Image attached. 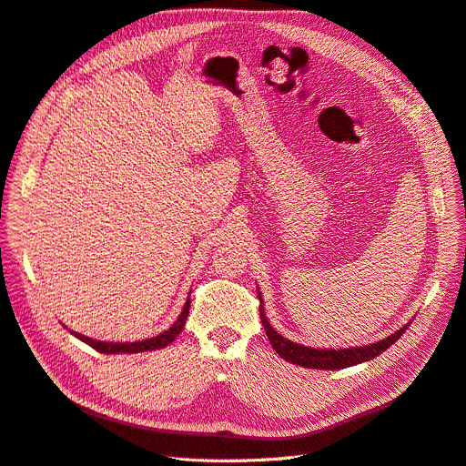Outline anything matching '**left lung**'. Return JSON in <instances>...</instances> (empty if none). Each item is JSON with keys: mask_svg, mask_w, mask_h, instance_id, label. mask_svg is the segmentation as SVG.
Listing matches in <instances>:
<instances>
[{"mask_svg": "<svg viewBox=\"0 0 466 466\" xmlns=\"http://www.w3.org/2000/svg\"><path fill=\"white\" fill-rule=\"evenodd\" d=\"M261 299L259 305V315H261V322L263 329L267 332L268 341L272 343L274 351H277L282 359H286L288 363L291 365H299L305 369H319V370H338V369H348L359 363H365V360H370L374 357H378L380 353H384L390 346H393L398 341L405 330L410 326L412 320H409L405 326L398 332H393L391 336L369 343V346H357V348H339V350H320V348H309V346H301V343L291 341L288 338H284L282 334H279L277 330L272 329V324L268 322L267 315H265V307H263V298L261 291H257Z\"/></svg>", "mask_w": 466, "mask_h": 466, "instance_id": "8db88e82", "label": "left lung"}]
</instances>
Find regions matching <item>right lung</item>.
<instances>
[{
  "instance_id": "obj_1",
  "label": "right lung",
  "mask_w": 466,
  "mask_h": 466,
  "mask_svg": "<svg viewBox=\"0 0 466 466\" xmlns=\"http://www.w3.org/2000/svg\"><path fill=\"white\" fill-rule=\"evenodd\" d=\"M192 294V291H189ZM189 294L186 298V303L182 307V313L178 315V319L172 322L170 329H167L165 332L153 336V338H147V339H137V341H101V339H92L88 336H82L78 332H73L71 334L75 338H78L80 341L88 343L90 348H94L96 351L99 353H144V351H153V350H163L167 348L168 343H172L177 339V336L182 332L184 324H186V319H187V313H189V303H192V299H189Z\"/></svg>"
}]
</instances>
